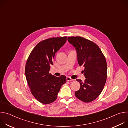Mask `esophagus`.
Returning a JSON list of instances; mask_svg holds the SVG:
<instances>
[{
    "instance_id": "1",
    "label": "esophagus",
    "mask_w": 128,
    "mask_h": 128,
    "mask_svg": "<svg viewBox=\"0 0 128 128\" xmlns=\"http://www.w3.org/2000/svg\"><path fill=\"white\" fill-rule=\"evenodd\" d=\"M66 80H67V82H72V81L74 80L71 78H69V77H67V78H66Z\"/></svg>"
}]
</instances>
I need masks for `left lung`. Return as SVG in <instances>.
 <instances>
[{"mask_svg":"<svg viewBox=\"0 0 128 128\" xmlns=\"http://www.w3.org/2000/svg\"><path fill=\"white\" fill-rule=\"evenodd\" d=\"M68 41L76 50L78 63L84 67V82L77 79L80 88L75 92L79 100L92 102L101 94L107 78V63L99 47L94 42L80 36L68 37Z\"/></svg>","mask_w":128,"mask_h":128,"instance_id":"left-lung-1","label":"left lung"}]
</instances>
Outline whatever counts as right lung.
<instances>
[{"instance_id":"obj_1","label":"right lung","mask_w":128,"mask_h":128,"mask_svg":"<svg viewBox=\"0 0 128 128\" xmlns=\"http://www.w3.org/2000/svg\"><path fill=\"white\" fill-rule=\"evenodd\" d=\"M67 37L52 38L40 42L31 51L25 66V75L30 91L40 102L47 104L57 98L66 77H56L49 73L52 60L66 42Z\"/></svg>"}]
</instances>
